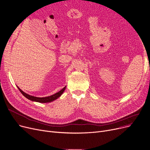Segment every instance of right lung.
Wrapping results in <instances>:
<instances>
[{"instance_id":"obj_1","label":"right lung","mask_w":150,"mask_h":150,"mask_svg":"<svg viewBox=\"0 0 150 150\" xmlns=\"http://www.w3.org/2000/svg\"><path fill=\"white\" fill-rule=\"evenodd\" d=\"M65 86L64 88H63L60 91L56 93V94H52L50 96H48V97H45V98H38V97H34V96H30L28 94H26L25 93H24L23 91H22L17 86V88H18V89L19 90V91H21V93L26 98H27L28 99L30 100H32V101H35V102H40V103H48V102H51L52 101H53L56 99H57L58 98H59V97L62 95V94L64 91V90H65Z\"/></svg>"}]
</instances>
